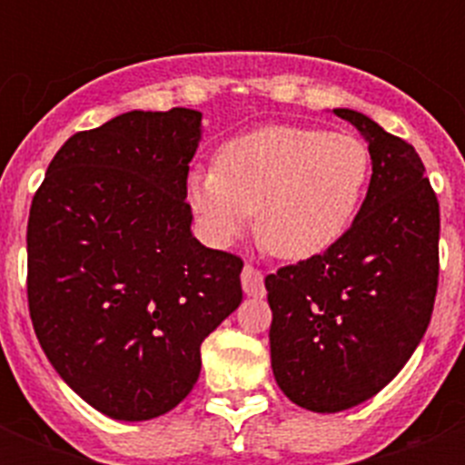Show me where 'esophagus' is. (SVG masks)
<instances>
[{"instance_id": "esophagus-1", "label": "esophagus", "mask_w": 465, "mask_h": 465, "mask_svg": "<svg viewBox=\"0 0 465 465\" xmlns=\"http://www.w3.org/2000/svg\"><path fill=\"white\" fill-rule=\"evenodd\" d=\"M241 284L248 297H262L265 294V282H262V272L253 265H246L241 272Z\"/></svg>"}]
</instances>
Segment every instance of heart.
Wrapping results in <instances>:
<instances>
[{
	"mask_svg": "<svg viewBox=\"0 0 465 465\" xmlns=\"http://www.w3.org/2000/svg\"><path fill=\"white\" fill-rule=\"evenodd\" d=\"M371 149L350 133L270 125L219 149L217 166L188 178V203L212 243H229L258 212V241L282 261H309L338 243L360 214Z\"/></svg>",
	"mask_w": 465,
	"mask_h": 465,
	"instance_id": "heart-1",
	"label": "heart"
}]
</instances>
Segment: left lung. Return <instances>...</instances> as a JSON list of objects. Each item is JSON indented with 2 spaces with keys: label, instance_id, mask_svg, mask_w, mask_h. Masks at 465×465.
<instances>
[{
  "label": "left lung",
  "instance_id": "left-lung-1",
  "mask_svg": "<svg viewBox=\"0 0 465 465\" xmlns=\"http://www.w3.org/2000/svg\"><path fill=\"white\" fill-rule=\"evenodd\" d=\"M332 113L369 142L367 197L331 251L265 277L272 374L313 412L364 403L403 369L440 282V203L415 147L361 113Z\"/></svg>",
  "mask_w": 465,
  "mask_h": 465
}]
</instances>
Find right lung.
<instances>
[{
    "mask_svg": "<svg viewBox=\"0 0 465 465\" xmlns=\"http://www.w3.org/2000/svg\"><path fill=\"white\" fill-rule=\"evenodd\" d=\"M203 113L130 111L72 134L28 217V311L69 389L113 420L173 411L203 340L239 309V255L190 232Z\"/></svg>",
    "mask_w": 465,
    "mask_h": 465,
    "instance_id": "add662e5",
    "label": "right lung"
}]
</instances>
